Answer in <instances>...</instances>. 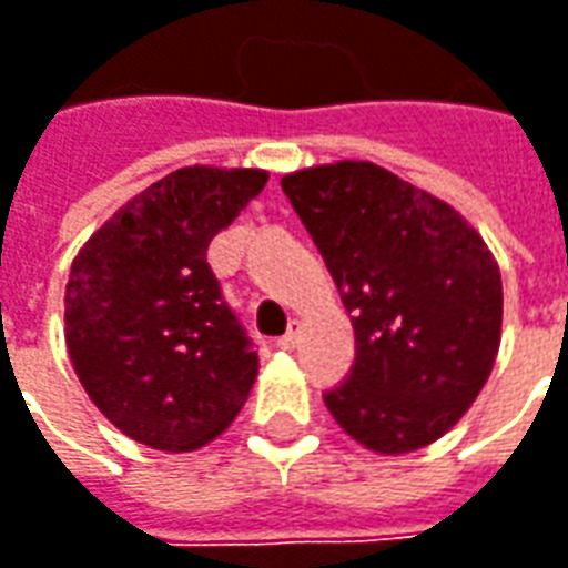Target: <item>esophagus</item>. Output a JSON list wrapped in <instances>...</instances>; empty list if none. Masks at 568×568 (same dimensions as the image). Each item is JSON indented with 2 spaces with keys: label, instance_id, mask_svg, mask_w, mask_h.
<instances>
[{
  "label": "esophagus",
  "instance_id": "1",
  "mask_svg": "<svg viewBox=\"0 0 568 568\" xmlns=\"http://www.w3.org/2000/svg\"><path fill=\"white\" fill-rule=\"evenodd\" d=\"M298 342H301V323H292V326H288V333H285L276 345H280L283 351H292V348H298Z\"/></svg>",
  "mask_w": 568,
  "mask_h": 568
}]
</instances>
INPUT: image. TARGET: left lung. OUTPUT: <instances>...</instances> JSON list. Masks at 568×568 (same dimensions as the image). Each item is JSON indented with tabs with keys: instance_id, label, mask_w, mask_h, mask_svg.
<instances>
[{
	"instance_id": "8db88e82",
	"label": "left lung",
	"mask_w": 568,
	"mask_h": 568,
	"mask_svg": "<svg viewBox=\"0 0 568 568\" xmlns=\"http://www.w3.org/2000/svg\"><path fill=\"white\" fill-rule=\"evenodd\" d=\"M351 314L357 357L323 400L376 454H410L457 426L491 376L504 288L466 220L369 161L283 176Z\"/></svg>"
}]
</instances>
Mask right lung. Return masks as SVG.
<instances>
[{
    "mask_svg": "<svg viewBox=\"0 0 568 568\" xmlns=\"http://www.w3.org/2000/svg\"><path fill=\"white\" fill-rule=\"evenodd\" d=\"M267 171L180 168L139 192L73 257L68 354L92 404L139 445L195 450L242 410L257 351L207 264L211 239Z\"/></svg>",
    "mask_w": 568,
    "mask_h": 568,
    "instance_id": "add662e5",
    "label": "right lung"
}]
</instances>
